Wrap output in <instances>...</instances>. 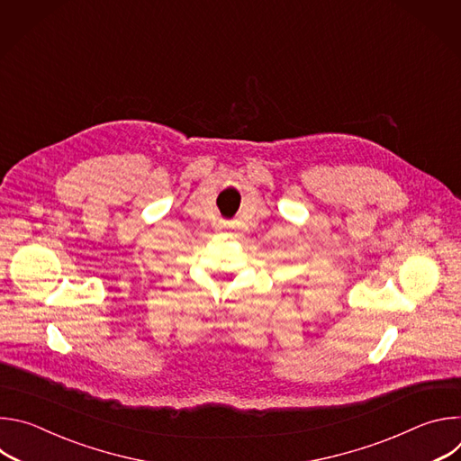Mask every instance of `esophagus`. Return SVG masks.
<instances>
[{"label": "esophagus", "mask_w": 461, "mask_h": 461, "mask_svg": "<svg viewBox=\"0 0 461 461\" xmlns=\"http://www.w3.org/2000/svg\"><path fill=\"white\" fill-rule=\"evenodd\" d=\"M219 230H221V231H226V230H228V224H226V222H219Z\"/></svg>", "instance_id": "1"}]
</instances>
